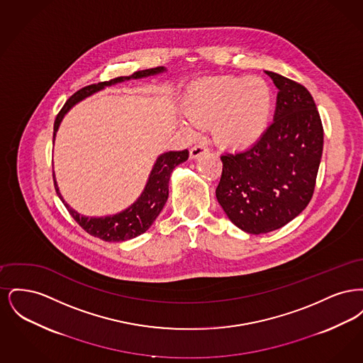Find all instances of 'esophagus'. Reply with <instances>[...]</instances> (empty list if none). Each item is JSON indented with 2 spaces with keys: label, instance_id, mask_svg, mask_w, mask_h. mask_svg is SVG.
I'll return each mask as SVG.
<instances>
[{
  "label": "esophagus",
  "instance_id": "34e87169",
  "mask_svg": "<svg viewBox=\"0 0 363 363\" xmlns=\"http://www.w3.org/2000/svg\"><path fill=\"white\" fill-rule=\"evenodd\" d=\"M207 152V147H204V145H194V147L190 150V159H197V157H200V156L206 155Z\"/></svg>",
  "mask_w": 363,
  "mask_h": 363
}]
</instances>
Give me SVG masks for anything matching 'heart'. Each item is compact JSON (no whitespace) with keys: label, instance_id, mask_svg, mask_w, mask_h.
Instances as JSON below:
<instances>
[{"label":"heart","instance_id":"1","mask_svg":"<svg viewBox=\"0 0 363 363\" xmlns=\"http://www.w3.org/2000/svg\"><path fill=\"white\" fill-rule=\"evenodd\" d=\"M274 108V89L261 77H206L191 83L182 98L186 121L197 129L212 126L213 140L235 152L255 147L265 136ZM185 130L191 133L189 126Z\"/></svg>","mask_w":363,"mask_h":363}]
</instances>
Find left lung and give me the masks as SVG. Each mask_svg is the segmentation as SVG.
Instances as JSON below:
<instances>
[{
  "label": "left lung",
  "instance_id": "8db88e82",
  "mask_svg": "<svg viewBox=\"0 0 363 363\" xmlns=\"http://www.w3.org/2000/svg\"><path fill=\"white\" fill-rule=\"evenodd\" d=\"M279 92L274 123L259 143L220 156L216 199L228 219L249 234H265L308 207L318 173L324 130L311 92L265 70Z\"/></svg>",
  "mask_w": 363,
  "mask_h": 363
}]
</instances>
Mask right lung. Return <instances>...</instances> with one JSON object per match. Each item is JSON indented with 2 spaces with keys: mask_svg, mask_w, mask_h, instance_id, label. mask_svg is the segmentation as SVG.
<instances>
[{
  "mask_svg": "<svg viewBox=\"0 0 363 363\" xmlns=\"http://www.w3.org/2000/svg\"><path fill=\"white\" fill-rule=\"evenodd\" d=\"M164 72H166L164 67L138 70L130 76H121V77L113 79L110 82L98 83V84L82 88L80 91H77L76 94H73L70 96L69 99L67 101V104H64V107L61 108V111L58 113L55 122H54L52 141L55 140L57 130L64 120V117L67 116V113L79 102L84 101L86 98L94 95L95 92L104 89L106 86H114V84L129 82V80L145 79V77L156 76V74H160ZM188 157H189L188 150L169 151V152H164V154L157 156L155 163L152 166V170L150 173V177L147 179V184L141 191V194L138 196V200L118 213L101 216V218H94V216L89 218V216L80 215L77 211H74L62 197L60 188L57 185L54 173H52V178H54V185H55L58 197L61 199L64 206L69 211L72 218L82 225L88 234L106 242L128 241V240L136 238L143 233H145L155 222L156 218L159 216L160 211L163 209L167 199H169V182H170V177H172L174 169L178 164L186 162Z\"/></svg>",
  "mask_w": 363,
  "mask_h": 363,
  "instance_id": "right-lung-1",
  "label": "right lung"
}]
</instances>
